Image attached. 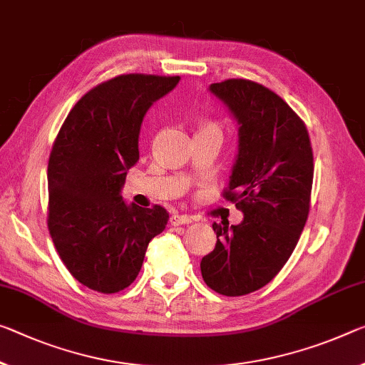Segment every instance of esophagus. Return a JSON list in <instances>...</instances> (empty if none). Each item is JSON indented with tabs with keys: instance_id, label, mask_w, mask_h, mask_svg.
Here are the masks:
<instances>
[{
	"instance_id": "obj_1",
	"label": "esophagus",
	"mask_w": 365,
	"mask_h": 365,
	"mask_svg": "<svg viewBox=\"0 0 365 365\" xmlns=\"http://www.w3.org/2000/svg\"><path fill=\"white\" fill-rule=\"evenodd\" d=\"M193 219L187 216V214H173L170 217V224L172 225H183V224H192Z\"/></svg>"
}]
</instances>
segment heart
I'll use <instances>...</instances> for the list:
<instances>
[{
    "label": "heart",
    "instance_id": "b5f03b06",
    "mask_svg": "<svg viewBox=\"0 0 365 365\" xmlns=\"http://www.w3.org/2000/svg\"><path fill=\"white\" fill-rule=\"evenodd\" d=\"M201 131H217L219 133V126L216 123H212V121H210V123H206L203 126V130Z\"/></svg>",
    "mask_w": 365,
    "mask_h": 365
}]
</instances>
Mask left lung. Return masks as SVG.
Wrapping results in <instances>:
<instances>
[{"instance_id": "left-lung-1", "label": "left lung", "mask_w": 365, "mask_h": 365, "mask_svg": "<svg viewBox=\"0 0 365 365\" xmlns=\"http://www.w3.org/2000/svg\"><path fill=\"white\" fill-rule=\"evenodd\" d=\"M210 91L239 125V154L222 196L244 221L212 224L216 247L200 266L212 291L237 297L268 284L292 255L310 210L314 153L304 121L273 91L248 79Z\"/></svg>"}]
</instances>
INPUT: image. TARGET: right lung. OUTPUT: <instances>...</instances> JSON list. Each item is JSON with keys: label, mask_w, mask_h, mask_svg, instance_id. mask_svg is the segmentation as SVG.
I'll return each mask as SVG.
<instances>
[{"label": "right lung", "mask_w": 365, "mask_h": 365, "mask_svg": "<svg viewBox=\"0 0 365 365\" xmlns=\"http://www.w3.org/2000/svg\"><path fill=\"white\" fill-rule=\"evenodd\" d=\"M178 76L121 74L78 101L48 159V230L69 273L92 291H123L140 273L148 245L165 229L162 206L121 198L140 159L143 118Z\"/></svg>", "instance_id": "right-lung-1"}]
</instances>
